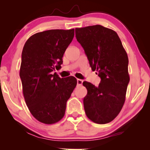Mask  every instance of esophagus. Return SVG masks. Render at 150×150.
<instances>
[{
  "mask_svg": "<svg viewBox=\"0 0 150 150\" xmlns=\"http://www.w3.org/2000/svg\"><path fill=\"white\" fill-rule=\"evenodd\" d=\"M83 83V81L81 79H77V84L79 85H82V84Z\"/></svg>",
  "mask_w": 150,
  "mask_h": 150,
  "instance_id": "esophagus-1",
  "label": "esophagus"
}]
</instances>
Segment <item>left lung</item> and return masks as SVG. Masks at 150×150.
<instances>
[{
  "instance_id": "1",
  "label": "left lung",
  "mask_w": 150,
  "mask_h": 150,
  "mask_svg": "<svg viewBox=\"0 0 150 150\" xmlns=\"http://www.w3.org/2000/svg\"><path fill=\"white\" fill-rule=\"evenodd\" d=\"M75 31L91 69L101 79L98 87L83 82L87 89L83 100L86 115L96 124H107L118 115L126 100L130 81L128 55L113 30L93 25Z\"/></svg>"
}]
</instances>
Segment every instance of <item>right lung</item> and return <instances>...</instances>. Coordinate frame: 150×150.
I'll list each match as a JSON object with an SVG mask.
<instances>
[{
	"instance_id": "1",
	"label": "right lung",
	"mask_w": 150,
	"mask_h": 150,
	"mask_svg": "<svg viewBox=\"0 0 150 150\" xmlns=\"http://www.w3.org/2000/svg\"><path fill=\"white\" fill-rule=\"evenodd\" d=\"M74 36V28L37 33L22 50L20 76L24 100L32 115L44 124H55L64 117L67 101L76 86L74 77L63 79L56 72L52 74L61 68Z\"/></svg>"
}]
</instances>
